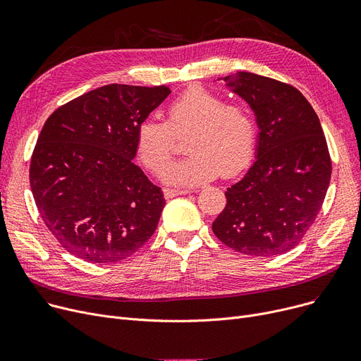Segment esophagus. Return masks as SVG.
Instances as JSON below:
<instances>
[{
	"mask_svg": "<svg viewBox=\"0 0 361 361\" xmlns=\"http://www.w3.org/2000/svg\"><path fill=\"white\" fill-rule=\"evenodd\" d=\"M190 190H174V188H164V196L165 199H173L176 196H183V195H188Z\"/></svg>",
	"mask_w": 361,
	"mask_h": 361,
	"instance_id": "esophagus-1",
	"label": "esophagus"
}]
</instances>
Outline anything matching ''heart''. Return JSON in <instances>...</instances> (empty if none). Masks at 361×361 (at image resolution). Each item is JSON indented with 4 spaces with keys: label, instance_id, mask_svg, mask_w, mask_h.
I'll list each match as a JSON object with an SVG mask.
<instances>
[{
    "label": "heart",
    "instance_id": "heart-1",
    "mask_svg": "<svg viewBox=\"0 0 361 361\" xmlns=\"http://www.w3.org/2000/svg\"><path fill=\"white\" fill-rule=\"evenodd\" d=\"M185 160L164 164L173 154L175 137L186 133ZM256 143V126L250 109L241 102L195 85L166 105L165 121L147 118L136 131L135 150L152 173L162 171L166 184L195 187L218 177H233L247 165Z\"/></svg>",
    "mask_w": 361,
    "mask_h": 361
}]
</instances>
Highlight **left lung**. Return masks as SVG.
Here are the masks:
<instances>
[{"label": "left lung", "instance_id": "left-lung-1", "mask_svg": "<svg viewBox=\"0 0 361 361\" xmlns=\"http://www.w3.org/2000/svg\"><path fill=\"white\" fill-rule=\"evenodd\" d=\"M256 114L257 159L226 188L215 235L249 256H278L302 240L324 204L332 162L317 114L301 92L264 75L224 79Z\"/></svg>", "mask_w": 361, "mask_h": 361}]
</instances>
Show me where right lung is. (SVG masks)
I'll list each match as a JSON object with an SVG mask.
<instances>
[{
  "mask_svg": "<svg viewBox=\"0 0 361 361\" xmlns=\"http://www.w3.org/2000/svg\"><path fill=\"white\" fill-rule=\"evenodd\" d=\"M171 90L106 85L45 121L30 159L37 211L63 247L90 263L130 257L154 235L161 187L133 164L136 131Z\"/></svg>",
  "mask_w": 361,
  "mask_h": 361,
  "instance_id": "obj_1",
  "label": "right lung"
}]
</instances>
